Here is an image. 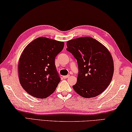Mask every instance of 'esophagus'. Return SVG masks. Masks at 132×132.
Here are the masks:
<instances>
[{"mask_svg": "<svg viewBox=\"0 0 132 132\" xmlns=\"http://www.w3.org/2000/svg\"><path fill=\"white\" fill-rule=\"evenodd\" d=\"M70 75H66V76H63V78L64 79H67V78H68L70 77Z\"/></svg>", "mask_w": 132, "mask_h": 132, "instance_id": "obj_1", "label": "esophagus"}]
</instances>
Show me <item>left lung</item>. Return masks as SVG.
I'll list each match as a JSON object with an SVG mask.
<instances>
[{
    "label": "left lung",
    "instance_id": "obj_1",
    "mask_svg": "<svg viewBox=\"0 0 132 132\" xmlns=\"http://www.w3.org/2000/svg\"><path fill=\"white\" fill-rule=\"evenodd\" d=\"M67 50L77 60V82L73 89L84 98L97 96L107 89L114 74V62L107 47L91 37L68 40Z\"/></svg>",
    "mask_w": 132,
    "mask_h": 132
}]
</instances>
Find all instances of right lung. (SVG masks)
I'll use <instances>...</instances> for the list:
<instances>
[{"label":"right lung","instance_id":"obj_1","mask_svg":"<svg viewBox=\"0 0 132 132\" xmlns=\"http://www.w3.org/2000/svg\"><path fill=\"white\" fill-rule=\"evenodd\" d=\"M64 43L40 37L23 50L18 64L21 86L28 93L45 98L55 91L61 79L55 65V58L63 49Z\"/></svg>","mask_w":132,"mask_h":132}]
</instances>
